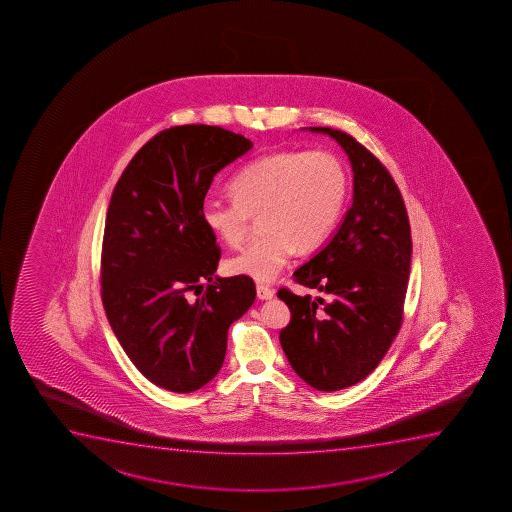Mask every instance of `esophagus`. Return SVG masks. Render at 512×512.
<instances>
[{"instance_id":"1","label":"esophagus","mask_w":512,"mask_h":512,"mask_svg":"<svg viewBox=\"0 0 512 512\" xmlns=\"http://www.w3.org/2000/svg\"><path fill=\"white\" fill-rule=\"evenodd\" d=\"M257 296H259L260 300H271L272 296H274V289L269 288L267 284L259 283L257 284Z\"/></svg>"}]
</instances>
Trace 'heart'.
Returning a JSON list of instances; mask_svg holds the SVG:
<instances>
[{"mask_svg":"<svg viewBox=\"0 0 512 512\" xmlns=\"http://www.w3.org/2000/svg\"><path fill=\"white\" fill-rule=\"evenodd\" d=\"M229 192L231 199L204 200L202 223L224 245L238 247L252 217L260 216L264 233L228 260V271L271 281L295 250H315L331 235L348 195V175L331 152H272L243 166Z\"/></svg>","mask_w":512,"mask_h":512,"instance_id":"heart-1","label":"heart"}]
</instances>
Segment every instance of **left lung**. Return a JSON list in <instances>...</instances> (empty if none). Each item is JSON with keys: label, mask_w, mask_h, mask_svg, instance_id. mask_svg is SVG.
I'll return each instance as SVG.
<instances>
[{"label": "left lung", "mask_w": 512, "mask_h": 512, "mask_svg": "<svg viewBox=\"0 0 512 512\" xmlns=\"http://www.w3.org/2000/svg\"><path fill=\"white\" fill-rule=\"evenodd\" d=\"M310 130L327 133L348 154L353 205L331 241L293 272L320 295L277 291L291 310L279 341L301 379L332 392L368 377L396 339L413 245L406 205L384 164L348 133Z\"/></svg>", "instance_id": "obj_1"}]
</instances>
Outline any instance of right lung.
<instances>
[{
	"mask_svg": "<svg viewBox=\"0 0 512 512\" xmlns=\"http://www.w3.org/2000/svg\"><path fill=\"white\" fill-rule=\"evenodd\" d=\"M252 147L221 127L168 128L133 156L111 195L104 310L133 365L166 391L216 377L229 325L255 301L252 277H214L221 248L200 216L214 176Z\"/></svg>",
	"mask_w": 512,
	"mask_h": 512,
	"instance_id": "right-lung-1",
	"label": "right lung"
}]
</instances>
